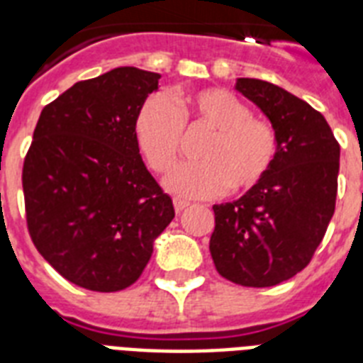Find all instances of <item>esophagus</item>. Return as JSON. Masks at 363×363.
I'll list each match as a JSON object with an SVG mask.
<instances>
[{
  "instance_id": "34e87169",
  "label": "esophagus",
  "mask_w": 363,
  "mask_h": 363,
  "mask_svg": "<svg viewBox=\"0 0 363 363\" xmlns=\"http://www.w3.org/2000/svg\"><path fill=\"white\" fill-rule=\"evenodd\" d=\"M173 205H175V211H177V213H182V211H184V209H186V207H188V205H190V203H188V201H182V199H173Z\"/></svg>"
}]
</instances>
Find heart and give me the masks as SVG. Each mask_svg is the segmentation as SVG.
Listing matches in <instances>:
<instances>
[{"mask_svg":"<svg viewBox=\"0 0 363 363\" xmlns=\"http://www.w3.org/2000/svg\"><path fill=\"white\" fill-rule=\"evenodd\" d=\"M186 130H207L196 162L177 165L165 177V186L182 198H215L242 194L258 186L277 158L275 128L235 94L224 88H205L177 98L148 96L133 122L137 147L148 167L169 169L181 150Z\"/></svg>","mask_w":363,"mask_h":363,"instance_id":"obj_1","label":"heart"}]
</instances>
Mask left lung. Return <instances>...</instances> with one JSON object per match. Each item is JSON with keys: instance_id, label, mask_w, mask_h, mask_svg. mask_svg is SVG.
<instances>
[{"instance_id": "8db88e82", "label": "left lung", "mask_w": 363, "mask_h": 363, "mask_svg": "<svg viewBox=\"0 0 363 363\" xmlns=\"http://www.w3.org/2000/svg\"><path fill=\"white\" fill-rule=\"evenodd\" d=\"M277 131L279 150L258 186L213 205L209 250L216 271L241 286H275L309 265L337 198L339 143L307 101L259 79H238Z\"/></svg>"}]
</instances>
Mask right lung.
<instances>
[{"label":"right lung","instance_id":"add662e5","mask_svg":"<svg viewBox=\"0 0 363 363\" xmlns=\"http://www.w3.org/2000/svg\"><path fill=\"white\" fill-rule=\"evenodd\" d=\"M158 81V73L116 67L73 84L37 121L22 169L28 232L77 286H131L175 216L133 133L137 111Z\"/></svg>","mask_w":363,"mask_h":363}]
</instances>
